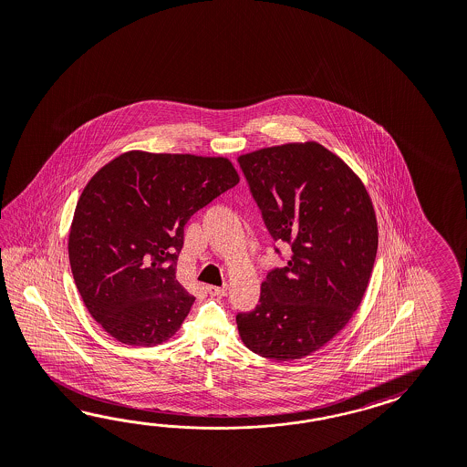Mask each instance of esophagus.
I'll return each mask as SVG.
<instances>
[{
    "instance_id": "obj_1",
    "label": "esophagus",
    "mask_w": 467,
    "mask_h": 467,
    "mask_svg": "<svg viewBox=\"0 0 467 467\" xmlns=\"http://www.w3.org/2000/svg\"><path fill=\"white\" fill-rule=\"evenodd\" d=\"M205 288H207V292H209L211 296H228V285H224V286H216V285H207Z\"/></svg>"
}]
</instances>
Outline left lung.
Returning a JSON list of instances; mask_svg holds the SVG:
<instances>
[{"mask_svg": "<svg viewBox=\"0 0 467 467\" xmlns=\"http://www.w3.org/2000/svg\"><path fill=\"white\" fill-rule=\"evenodd\" d=\"M275 241L292 256L266 275L260 304L236 316L253 353L292 361L316 353L361 306L375 265L378 223L361 179L317 141L238 159Z\"/></svg>", "mask_w": 467, "mask_h": 467, "instance_id": "8db88e82", "label": "left lung"}]
</instances>
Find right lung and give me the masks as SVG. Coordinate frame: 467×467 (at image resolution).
I'll use <instances>...</instances> for the list:
<instances>
[{
    "label": "right lung",
    "mask_w": 467,
    "mask_h": 467,
    "mask_svg": "<svg viewBox=\"0 0 467 467\" xmlns=\"http://www.w3.org/2000/svg\"><path fill=\"white\" fill-rule=\"evenodd\" d=\"M239 182L224 157L131 150L92 175L68 233L74 282L92 317L116 341H169L193 298L177 280L183 226Z\"/></svg>",
    "instance_id": "obj_1"
}]
</instances>
